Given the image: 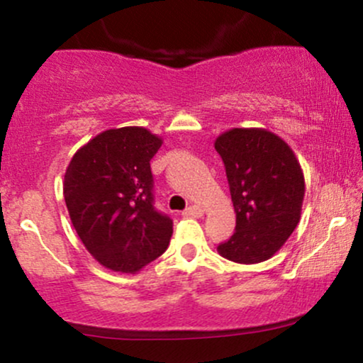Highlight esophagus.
Listing matches in <instances>:
<instances>
[{
    "mask_svg": "<svg viewBox=\"0 0 363 363\" xmlns=\"http://www.w3.org/2000/svg\"><path fill=\"white\" fill-rule=\"evenodd\" d=\"M182 215H184V216H193V218H199V216L205 215V210H203L201 206L193 205V206L186 208V210L182 211Z\"/></svg>",
    "mask_w": 363,
    "mask_h": 363,
    "instance_id": "34e87169",
    "label": "esophagus"
}]
</instances>
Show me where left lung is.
I'll use <instances>...</instances> for the list:
<instances>
[{
  "label": "left lung",
  "instance_id": "1",
  "mask_svg": "<svg viewBox=\"0 0 363 363\" xmlns=\"http://www.w3.org/2000/svg\"><path fill=\"white\" fill-rule=\"evenodd\" d=\"M235 210V232L216 251L239 264L262 262L301 222L306 181L285 140L262 128H232L215 140Z\"/></svg>",
  "mask_w": 363,
  "mask_h": 363
}]
</instances>
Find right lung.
Returning a JSON list of instances; mask_svg holds the SVG:
<instances>
[{"instance_id":"obj_1","label":"right lung","mask_w":363,"mask_h":363,"mask_svg":"<svg viewBox=\"0 0 363 363\" xmlns=\"http://www.w3.org/2000/svg\"><path fill=\"white\" fill-rule=\"evenodd\" d=\"M162 143L147 128L106 129L78 148L66 167L69 218L104 268L135 274L169 247L172 220L153 208L150 169Z\"/></svg>"}]
</instances>
